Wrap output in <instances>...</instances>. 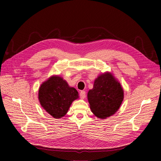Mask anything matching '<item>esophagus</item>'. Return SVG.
<instances>
[{"instance_id": "34e87169", "label": "esophagus", "mask_w": 161, "mask_h": 161, "mask_svg": "<svg viewBox=\"0 0 161 161\" xmlns=\"http://www.w3.org/2000/svg\"><path fill=\"white\" fill-rule=\"evenodd\" d=\"M80 96L81 99H84L85 97H86V92H85L84 91H81L80 93Z\"/></svg>"}]
</instances>
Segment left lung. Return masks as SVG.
Here are the masks:
<instances>
[{
  "instance_id": "obj_1",
  "label": "left lung",
  "mask_w": 161,
  "mask_h": 161,
  "mask_svg": "<svg viewBox=\"0 0 161 161\" xmlns=\"http://www.w3.org/2000/svg\"><path fill=\"white\" fill-rule=\"evenodd\" d=\"M87 97L93 114L99 118L105 119L115 114L120 107L124 90L111 72H105L95 79Z\"/></svg>"
}]
</instances>
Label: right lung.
Wrapping results in <instances>:
<instances>
[{
	"mask_svg": "<svg viewBox=\"0 0 161 161\" xmlns=\"http://www.w3.org/2000/svg\"><path fill=\"white\" fill-rule=\"evenodd\" d=\"M38 98L44 110L54 118L59 119L67 114L73 102L79 98V94L62 77L52 75L41 84Z\"/></svg>",
	"mask_w": 161,
	"mask_h": 161,
	"instance_id": "add662e5",
	"label": "right lung"
}]
</instances>
